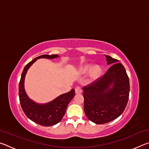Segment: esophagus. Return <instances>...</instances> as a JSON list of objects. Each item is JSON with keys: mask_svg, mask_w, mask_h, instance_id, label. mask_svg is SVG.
Listing matches in <instances>:
<instances>
[{"mask_svg": "<svg viewBox=\"0 0 149 149\" xmlns=\"http://www.w3.org/2000/svg\"><path fill=\"white\" fill-rule=\"evenodd\" d=\"M75 92L76 94H81V93H82V90H81V88L80 87H75Z\"/></svg>", "mask_w": 149, "mask_h": 149, "instance_id": "34e87169", "label": "esophagus"}]
</instances>
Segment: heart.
<instances>
[{"label": "heart", "instance_id": "1", "mask_svg": "<svg viewBox=\"0 0 149 149\" xmlns=\"http://www.w3.org/2000/svg\"><path fill=\"white\" fill-rule=\"evenodd\" d=\"M81 72L84 74H87L90 72V76L91 77V79H95L101 74V68H100L99 65H95V66L92 68L91 65H88L83 68Z\"/></svg>", "mask_w": 149, "mask_h": 149}]
</instances>
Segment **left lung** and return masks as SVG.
<instances>
[{"label":"left lung","mask_w":149,"mask_h":149,"mask_svg":"<svg viewBox=\"0 0 149 149\" xmlns=\"http://www.w3.org/2000/svg\"><path fill=\"white\" fill-rule=\"evenodd\" d=\"M105 57L110 68L101 77L83 89L85 114L97 124L119 117L129 99L130 81L125 68L118 60L107 55Z\"/></svg>","instance_id":"1"}]
</instances>
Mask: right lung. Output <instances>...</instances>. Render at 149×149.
Wrapping results in <instances>:
<instances>
[{
	"instance_id": "right-lung-1",
	"label": "right lung",
	"mask_w": 149,
	"mask_h": 149,
	"mask_svg": "<svg viewBox=\"0 0 149 149\" xmlns=\"http://www.w3.org/2000/svg\"><path fill=\"white\" fill-rule=\"evenodd\" d=\"M58 56L57 54H43L35 58L25 66L19 84V98L22 110L29 119L42 126H52L61 121L68 105L75 96V90L72 89L70 92L58 96L46 104H37L30 99L26 94L24 89L25 77L27 70L37 59L41 58L52 59Z\"/></svg>"
}]
</instances>
